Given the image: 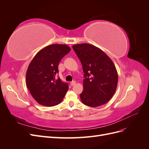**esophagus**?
<instances>
[{"label":"esophagus","instance_id":"34e87169","mask_svg":"<svg viewBox=\"0 0 149 149\" xmlns=\"http://www.w3.org/2000/svg\"><path fill=\"white\" fill-rule=\"evenodd\" d=\"M76 82L75 81H71V82L70 83L71 86H74V85L76 84Z\"/></svg>","mask_w":149,"mask_h":149}]
</instances>
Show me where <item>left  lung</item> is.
<instances>
[{
  "mask_svg": "<svg viewBox=\"0 0 149 149\" xmlns=\"http://www.w3.org/2000/svg\"><path fill=\"white\" fill-rule=\"evenodd\" d=\"M73 48L84 73L81 100L92 107L104 104L113 96L118 86V74L114 63L100 48L92 45H74Z\"/></svg>",
  "mask_w": 149,
  "mask_h": 149,
  "instance_id": "obj_1",
  "label": "left lung"
}]
</instances>
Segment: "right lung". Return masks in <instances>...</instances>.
Listing matches in <instances>:
<instances>
[{"label": "right lung", "mask_w": 149, "mask_h": 149, "mask_svg": "<svg viewBox=\"0 0 149 149\" xmlns=\"http://www.w3.org/2000/svg\"><path fill=\"white\" fill-rule=\"evenodd\" d=\"M70 50L66 45H50L39 51L30 62L26 73V84L40 104L54 106L63 100L68 84L56 75L60 61Z\"/></svg>", "instance_id": "1"}]
</instances>
